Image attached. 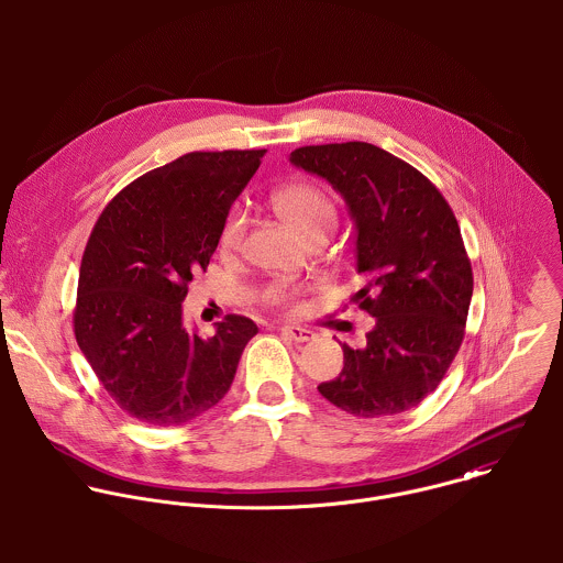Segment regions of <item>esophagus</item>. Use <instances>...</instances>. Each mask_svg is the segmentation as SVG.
I'll return each instance as SVG.
<instances>
[{
    "mask_svg": "<svg viewBox=\"0 0 563 563\" xmlns=\"http://www.w3.org/2000/svg\"><path fill=\"white\" fill-rule=\"evenodd\" d=\"M282 333L286 335V338H290V340H295V342H310V340H314V331H310V329H303V327H297V324H286V327H282Z\"/></svg>",
    "mask_w": 563,
    "mask_h": 563,
    "instance_id": "obj_1",
    "label": "esophagus"
}]
</instances>
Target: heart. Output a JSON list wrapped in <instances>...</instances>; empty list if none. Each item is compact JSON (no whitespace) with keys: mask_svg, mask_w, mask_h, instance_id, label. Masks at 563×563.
<instances>
[{"mask_svg":"<svg viewBox=\"0 0 563 563\" xmlns=\"http://www.w3.org/2000/svg\"><path fill=\"white\" fill-rule=\"evenodd\" d=\"M275 210L306 239L308 242L327 239V234L335 228L338 210L331 195L319 184L299 179L284 184L273 192ZM246 212L242 208H232L223 221L219 244L225 253L241 249L246 234ZM295 288L284 284H273L264 290V301L271 308L288 310L295 303Z\"/></svg>","mask_w":563,"mask_h":563,"instance_id":"heart-1","label":"heart"}]
</instances>
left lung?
<instances>
[{"instance_id":"obj_1","label":"left lung","mask_w":563,"mask_h":563,"mask_svg":"<svg viewBox=\"0 0 563 563\" xmlns=\"http://www.w3.org/2000/svg\"><path fill=\"white\" fill-rule=\"evenodd\" d=\"M290 162L346 199L364 277L351 301L375 319L364 349L342 344L344 368L319 393L360 418L407 411L440 386L466 333L473 266L457 219L431 179L371 143L308 145Z\"/></svg>"}]
</instances>
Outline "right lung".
<instances>
[{"label":"right lung","mask_w":563,"mask_h":563,"mask_svg":"<svg viewBox=\"0 0 563 563\" xmlns=\"http://www.w3.org/2000/svg\"><path fill=\"white\" fill-rule=\"evenodd\" d=\"M266 150L190 152L101 210L81 255L74 331L103 390L132 418L184 424L221 401L257 324L228 314L208 340L181 324L192 273Z\"/></svg>","instance_id":"right-lung-1"}]
</instances>
